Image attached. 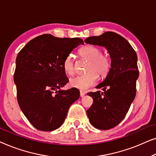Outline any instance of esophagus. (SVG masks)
<instances>
[{"label":"esophagus","mask_w":156,"mask_h":156,"mask_svg":"<svg viewBox=\"0 0 156 156\" xmlns=\"http://www.w3.org/2000/svg\"><path fill=\"white\" fill-rule=\"evenodd\" d=\"M85 95V93L84 92V91H80V97H84V96Z\"/></svg>","instance_id":"34e87169"}]
</instances>
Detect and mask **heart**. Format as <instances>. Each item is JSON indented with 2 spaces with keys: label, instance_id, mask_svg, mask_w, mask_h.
I'll return each instance as SVG.
<instances>
[{
  "label": "heart",
  "instance_id": "obj_1",
  "mask_svg": "<svg viewBox=\"0 0 156 156\" xmlns=\"http://www.w3.org/2000/svg\"><path fill=\"white\" fill-rule=\"evenodd\" d=\"M79 56L88 61L87 65V73L72 78L69 81L71 87L85 90L94 84L98 76L104 79L107 76L112 68V62L108 56L102 54L100 48L93 45H86L79 50ZM63 69L69 75H73L75 72L74 61L71 56H67L63 62Z\"/></svg>",
  "mask_w": 156,
  "mask_h": 156
}]
</instances>
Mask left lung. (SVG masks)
<instances>
[{
	"mask_svg": "<svg viewBox=\"0 0 156 156\" xmlns=\"http://www.w3.org/2000/svg\"><path fill=\"white\" fill-rule=\"evenodd\" d=\"M87 44L106 48L112 59V68L104 82L89 92L93 104L87 111L91 124L101 130H108L124 119L136 93V80L139 75L137 55L129 42L119 34L106 32L99 36L87 37Z\"/></svg>",
	"mask_w": 156,
	"mask_h": 156,
	"instance_id": "8db88e82",
	"label": "left lung"
}]
</instances>
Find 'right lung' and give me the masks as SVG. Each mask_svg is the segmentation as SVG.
<instances>
[{"instance_id": "right-lung-1", "label": "right lung", "mask_w": 156, "mask_h": 156, "mask_svg": "<svg viewBox=\"0 0 156 156\" xmlns=\"http://www.w3.org/2000/svg\"><path fill=\"white\" fill-rule=\"evenodd\" d=\"M80 44H84L80 38L44 34L27 42L17 56V99L27 120L40 131L60 127L69 106L80 97L77 89H61L69 82L63 62Z\"/></svg>"}]
</instances>
